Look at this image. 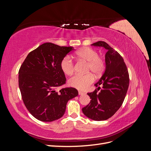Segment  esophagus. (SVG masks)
I'll return each mask as SVG.
<instances>
[{
    "label": "esophagus",
    "instance_id": "1",
    "mask_svg": "<svg viewBox=\"0 0 151 151\" xmlns=\"http://www.w3.org/2000/svg\"><path fill=\"white\" fill-rule=\"evenodd\" d=\"M85 94V93H84V92H82V91H79V95H83V94Z\"/></svg>",
    "mask_w": 151,
    "mask_h": 151
}]
</instances>
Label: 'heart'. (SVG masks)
<instances>
[{
	"mask_svg": "<svg viewBox=\"0 0 151 151\" xmlns=\"http://www.w3.org/2000/svg\"><path fill=\"white\" fill-rule=\"evenodd\" d=\"M75 57L88 62V70H91L94 74L99 75L104 69V62L98 56L95 50L86 47L76 52ZM60 68L62 72L67 76H70L74 71V65L70 57L67 56L60 62ZM94 81V76L88 73L86 74H76L68 81V84L79 90H86Z\"/></svg>",
	"mask_w": 151,
	"mask_h": 151,
	"instance_id": "1",
	"label": "heart"
}]
</instances>
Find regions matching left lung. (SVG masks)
<instances>
[{
    "mask_svg": "<svg viewBox=\"0 0 151 151\" xmlns=\"http://www.w3.org/2000/svg\"><path fill=\"white\" fill-rule=\"evenodd\" d=\"M92 45L107 50L105 55L106 68L102 77L94 86L96 89L88 93L91 101L83 108L84 115L95 121L106 120L111 117L120 108L124 101L129 85V75L127 66L120 55L104 42L99 41Z\"/></svg>",
    "mask_w": 151,
    "mask_h": 151,
    "instance_id": "left-lung-1",
    "label": "left lung"
}]
</instances>
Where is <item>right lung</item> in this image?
<instances>
[{
    "instance_id": "obj_1",
    "label": "right lung",
    "mask_w": 151,
    "mask_h": 151,
    "mask_svg": "<svg viewBox=\"0 0 151 151\" xmlns=\"http://www.w3.org/2000/svg\"><path fill=\"white\" fill-rule=\"evenodd\" d=\"M74 50L45 43L31 52L19 70V87L22 101L29 112L42 122H53L65 112L68 100L76 97L74 88L56 89L65 84L60 62Z\"/></svg>"
}]
</instances>
